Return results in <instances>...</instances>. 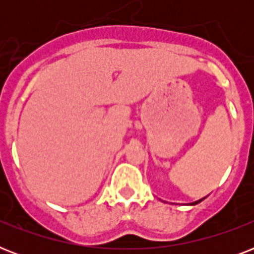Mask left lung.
Masks as SVG:
<instances>
[{
  "instance_id": "obj_1",
  "label": "left lung",
  "mask_w": 254,
  "mask_h": 254,
  "mask_svg": "<svg viewBox=\"0 0 254 254\" xmlns=\"http://www.w3.org/2000/svg\"><path fill=\"white\" fill-rule=\"evenodd\" d=\"M203 199H204V197H203ZM203 199H200V200H196V201H193V203H192V205H193V204H197V203H200V201L203 200Z\"/></svg>"
}]
</instances>
